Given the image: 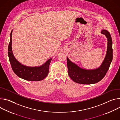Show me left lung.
<instances>
[{"mask_svg":"<svg viewBox=\"0 0 120 120\" xmlns=\"http://www.w3.org/2000/svg\"><path fill=\"white\" fill-rule=\"evenodd\" d=\"M101 33L107 38L108 43L105 57L99 68L93 70L82 69L67 57L68 74L73 82L82 84L96 83L101 80L107 73L113 58L112 39L110 33L107 30H101Z\"/></svg>","mask_w":120,"mask_h":120,"instance_id":"left-lung-1","label":"left lung"}]
</instances>
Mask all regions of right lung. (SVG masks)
Wrapping results in <instances>:
<instances>
[{
  "label": "right lung",
  "instance_id": "add662e5",
  "mask_svg": "<svg viewBox=\"0 0 120 120\" xmlns=\"http://www.w3.org/2000/svg\"><path fill=\"white\" fill-rule=\"evenodd\" d=\"M10 33V42L8 47V56L12 69L19 78L29 81L43 80L49 73V66L52 59H49L42 65L38 67H28L21 64L15 58L12 50V33Z\"/></svg>",
  "mask_w": 120,
  "mask_h": 120
}]
</instances>
